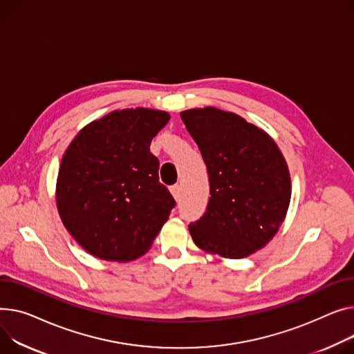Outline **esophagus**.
I'll return each mask as SVG.
<instances>
[{"label":"esophagus","instance_id":"34e87169","mask_svg":"<svg viewBox=\"0 0 354 354\" xmlns=\"http://www.w3.org/2000/svg\"><path fill=\"white\" fill-rule=\"evenodd\" d=\"M171 194L174 195L175 201H179L180 199V185H174L171 187Z\"/></svg>","mask_w":354,"mask_h":354}]
</instances>
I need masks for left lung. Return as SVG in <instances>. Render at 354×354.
<instances>
[{"mask_svg": "<svg viewBox=\"0 0 354 354\" xmlns=\"http://www.w3.org/2000/svg\"><path fill=\"white\" fill-rule=\"evenodd\" d=\"M206 163L210 198L189 225L206 253L242 259L265 248L283 223L292 196L286 159L274 139L242 116L215 106L180 112Z\"/></svg>", "mask_w": 354, "mask_h": 354, "instance_id": "8db88e82", "label": "left lung"}]
</instances>
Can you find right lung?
Masks as SVG:
<instances>
[{
  "label": "right lung",
  "instance_id": "1",
  "mask_svg": "<svg viewBox=\"0 0 354 354\" xmlns=\"http://www.w3.org/2000/svg\"><path fill=\"white\" fill-rule=\"evenodd\" d=\"M171 115L149 108L112 111L85 125L61 159L55 201L78 245L109 262L145 254L175 199L159 182L152 138Z\"/></svg>",
  "mask_w": 354,
  "mask_h": 354
}]
</instances>
